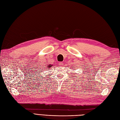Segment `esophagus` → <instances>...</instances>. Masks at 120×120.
Segmentation results:
<instances>
[{
  "mask_svg": "<svg viewBox=\"0 0 120 120\" xmlns=\"http://www.w3.org/2000/svg\"><path fill=\"white\" fill-rule=\"evenodd\" d=\"M59 64H60V66H63V65H64V64H63V62H60V63H59Z\"/></svg>",
  "mask_w": 120,
  "mask_h": 120,
  "instance_id": "obj_1",
  "label": "esophagus"
}]
</instances>
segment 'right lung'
<instances>
[{"label":"right lung","mask_w":120,"mask_h":120,"mask_svg":"<svg viewBox=\"0 0 120 120\" xmlns=\"http://www.w3.org/2000/svg\"><path fill=\"white\" fill-rule=\"evenodd\" d=\"M47 66H48V68H49V67H52V65H47Z\"/></svg>","instance_id":"obj_1"}]
</instances>
